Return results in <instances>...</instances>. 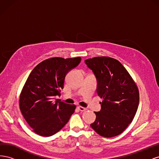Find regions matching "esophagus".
Instances as JSON below:
<instances>
[{
  "label": "esophagus",
  "instance_id": "1",
  "mask_svg": "<svg viewBox=\"0 0 159 159\" xmlns=\"http://www.w3.org/2000/svg\"><path fill=\"white\" fill-rule=\"evenodd\" d=\"M78 108V109L80 111H81V112L85 111L87 110V109H86V108L83 107H81V106H79Z\"/></svg>",
  "mask_w": 159,
  "mask_h": 159
}]
</instances>
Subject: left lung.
I'll list each match as a JSON object with an SVG mask.
<instances>
[{"instance_id": "1", "label": "left lung", "mask_w": 159, "mask_h": 159, "mask_svg": "<svg viewBox=\"0 0 159 159\" xmlns=\"http://www.w3.org/2000/svg\"><path fill=\"white\" fill-rule=\"evenodd\" d=\"M97 80L101 110L94 112L95 121L90 125L104 137H112L124 131L136 114L139 93L135 83L120 62L109 57H95L85 60Z\"/></svg>"}]
</instances>
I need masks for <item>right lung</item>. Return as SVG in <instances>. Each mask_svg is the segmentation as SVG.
I'll use <instances>...</instances> for the list:
<instances>
[{"instance_id": "right-lung-1", "label": "right lung", "mask_w": 159, "mask_h": 159, "mask_svg": "<svg viewBox=\"0 0 159 159\" xmlns=\"http://www.w3.org/2000/svg\"><path fill=\"white\" fill-rule=\"evenodd\" d=\"M81 57H53L42 61L31 71L20 96L23 117L34 131L50 137L68 122L75 105L56 99L64 88L65 77L78 66Z\"/></svg>"}]
</instances>
